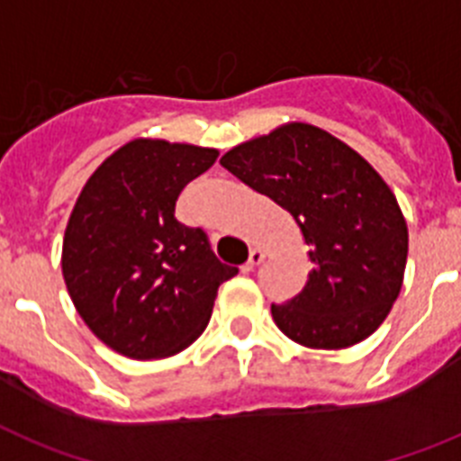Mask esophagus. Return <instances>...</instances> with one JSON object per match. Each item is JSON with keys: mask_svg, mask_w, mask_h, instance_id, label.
Wrapping results in <instances>:
<instances>
[{"mask_svg": "<svg viewBox=\"0 0 461 461\" xmlns=\"http://www.w3.org/2000/svg\"><path fill=\"white\" fill-rule=\"evenodd\" d=\"M262 260H265V253H262L260 249H253V250H250V255H249V262H246V265L241 267V272L243 274H250L255 269V267L262 265Z\"/></svg>", "mask_w": 461, "mask_h": 461, "instance_id": "1", "label": "esophagus"}]
</instances>
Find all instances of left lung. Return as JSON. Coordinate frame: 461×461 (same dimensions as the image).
<instances>
[{
  "instance_id": "1",
  "label": "left lung",
  "mask_w": 461,
  "mask_h": 461,
  "mask_svg": "<svg viewBox=\"0 0 461 461\" xmlns=\"http://www.w3.org/2000/svg\"><path fill=\"white\" fill-rule=\"evenodd\" d=\"M220 164L288 211L309 246L303 293L272 304L281 332L309 349H344L373 335L408 260V224L380 173L335 135L300 122L231 147Z\"/></svg>"
}]
</instances>
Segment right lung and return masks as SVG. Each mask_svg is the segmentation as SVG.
I'll return each instance as SVG.
<instances>
[{
  "mask_svg": "<svg viewBox=\"0 0 461 461\" xmlns=\"http://www.w3.org/2000/svg\"><path fill=\"white\" fill-rule=\"evenodd\" d=\"M212 147L138 138L81 189L63 239V278L77 312L110 349L152 361L206 330L220 284L239 272L212 255L206 231L176 220Z\"/></svg>",
  "mask_w": 461,
  "mask_h": 461,
  "instance_id": "right-lung-1",
  "label": "right lung"
}]
</instances>
